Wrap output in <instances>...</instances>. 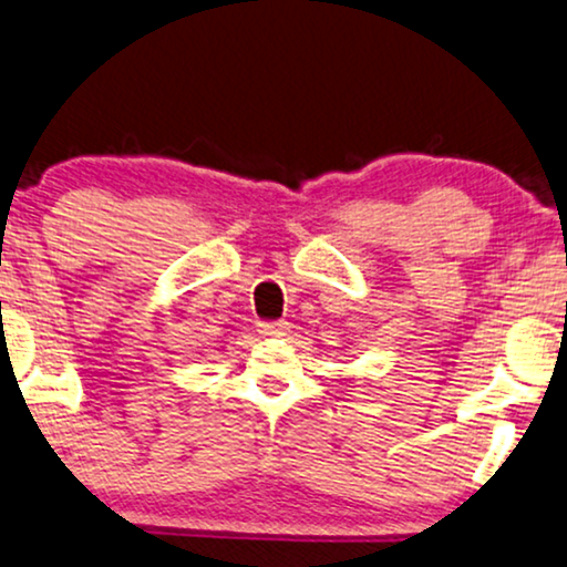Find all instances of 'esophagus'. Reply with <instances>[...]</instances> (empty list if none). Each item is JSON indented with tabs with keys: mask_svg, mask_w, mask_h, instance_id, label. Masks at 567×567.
Wrapping results in <instances>:
<instances>
[{
	"mask_svg": "<svg viewBox=\"0 0 567 567\" xmlns=\"http://www.w3.org/2000/svg\"><path fill=\"white\" fill-rule=\"evenodd\" d=\"M262 336H284L286 330H289V322L286 320H268V322H260L258 324Z\"/></svg>",
	"mask_w": 567,
	"mask_h": 567,
	"instance_id": "34e87169",
	"label": "esophagus"
}]
</instances>
